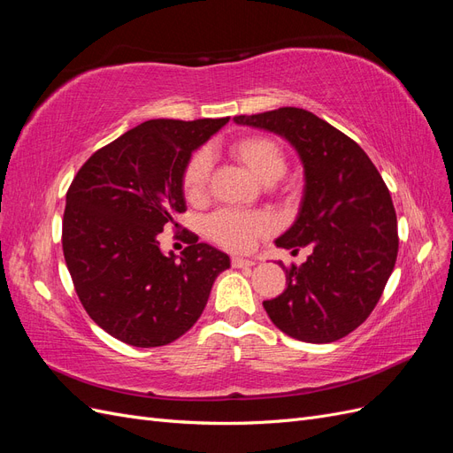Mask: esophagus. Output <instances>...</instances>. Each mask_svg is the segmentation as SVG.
I'll return each instance as SVG.
<instances>
[{
	"mask_svg": "<svg viewBox=\"0 0 453 453\" xmlns=\"http://www.w3.org/2000/svg\"><path fill=\"white\" fill-rule=\"evenodd\" d=\"M230 265L234 268H248V266H255V260L251 258H242V257H232Z\"/></svg>",
	"mask_w": 453,
	"mask_h": 453,
	"instance_id": "esophagus-1",
	"label": "esophagus"
}]
</instances>
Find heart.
I'll return each instance as SVG.
<instances>
[{"label": "heart", "instance_id": "obj_1", "mask_svg": "<svg viewBox=\"0 0 453 453\" xmlns=\"http://www.w3.org/2000/svg\"><path fill=\"white\" fill-rule=\"evenodd\" d=\"M230 157L248 168L258 181L273 183L287 170L283 145L268 134H248L228 147ZM211 162L205 150L198 149L187 158L181 170V190L188 203H200L208 195ZM205 234L228 251H250L255 242L266 238L276 228L268 211L219 210L205 219Z\"/></svg>", "mask_w": 453, "mask_h": 453}]
</instances>
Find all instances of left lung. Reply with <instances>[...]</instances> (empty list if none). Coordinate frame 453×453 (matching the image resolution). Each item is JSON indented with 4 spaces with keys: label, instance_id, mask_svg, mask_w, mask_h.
I'll return each instance as SVG.
<instances>
[{
    "label": "left lung",
    "instance_id": "1",
    "mask_svg": "<svg viewBox=\"0 0 453 453\" xmlns=\"http://www.w3.org/2000/svg\"><path fill=\"white\" fill-rule=\"evenodd\" d=\"M280 134L304 164V198L278 248L311 253L285 268V291L265 300L272 323L291 338L328 344L348 336L386 289L399 251L396 213L388 185L365 150L306 109L234 117Z\"/></svg>",
    "mask_w": 453,
    "mask_h": 453
}]
</instances>
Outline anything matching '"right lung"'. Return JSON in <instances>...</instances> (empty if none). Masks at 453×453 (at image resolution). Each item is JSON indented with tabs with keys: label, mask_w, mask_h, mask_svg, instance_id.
<instances>
[{
	"label": "right lung",
	"mask_w": 453,
	"mask_h": 453,
	"mask_svg": "<svg viewBox=\"0 0 453 453\" xmlns=\"http://www.w3.org/2000/svg\"><path fill=\"white\" fill-rule=\"evenodd\" d=\"M228 117L153 119L107 143L81 166L65 195L62 250L90 319L135 348L166 346L202 315L230 258L190 238L181 258L158 234L180 228L181 170Z\"/></svg>",
	"instance_id": "right-lung-1"
}]
</instances>
